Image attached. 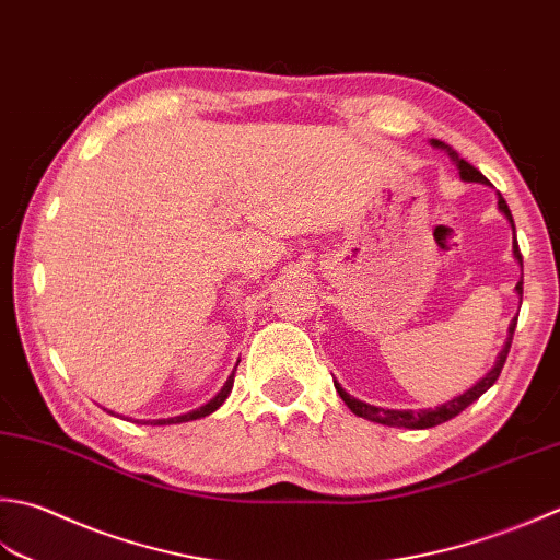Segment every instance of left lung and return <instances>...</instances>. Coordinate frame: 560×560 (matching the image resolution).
<instances>
[{
	"label": "left lung",
	"instance_id": "1",
	"mask_svg": "<svg viewBox=\"0 0 560 560\" xmlns=\"http://www.w3.org/2000/svg\"><path fill=\"white\" fill-rule=\"evenodd\" d=\"M432 148L436 150H444L446 158L454 162V167L458 170V177H462L464 182H476V184H488V179L480 174L474 164H468L458 152L446 145V142L442 140H430ZM498 208L500 213L508 218V223L512 225V233H514V221H512V213H510V206L508 201L502 199V194L498 191ZM512 255L514 259H517V265L522 267V252H520V245H517V237L512 240ZM514 291H517V295L522 299V281H517V287H514ZM514 327H517V317L510 323V330H508V339H505V347L500 349V354L495 359V366H492L488 374L480 378L476 386H470L468 390H464L462 396H454L452 400H446L442 405H436V408H424V410H390V408H378V405H369L364 400H359L354 396H349V393L339 386V383L335 381V388L339 393V398L345 400V405L349 410H352L357 418H364L369 422H378V424H386V427H405V430H430V427H436L442 422H448L452 418H456L458 412H464L470 402H476L483 393L492 386V383L498 381L502 366H505L508 361V354H510V347H512V335H514Z\"/></svg>",
	"mask_w": 560,
	"mask_h": 560
}]
</instances>
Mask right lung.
I'll return each mask as SVG.
<instances>
[{
  "instance_id": "add662e5",
  "label": "right lung",
  "mask_w": 560,
  "mask_h": 560,
  "mask_svg": "<svg viewBox=\"0 0 560 560\" xmlns=\"http://www.w3.org/2000/svg\"><path fill=\"white\" fill-rule=\"evenodd\" d=\"M233 383H235V371H233V374L228 376L225 386H223L221 390H218L211 400L203 402L201 408L189 410V412H184V415H177V418H162V420H136V422H140V424H179V422L201 420V418H206V415H211V412H215L218 408H221V405L225 402V398L230 396V390H233ZM112 415H114V412H112Z\"/></svg>"
}]
</instances>
